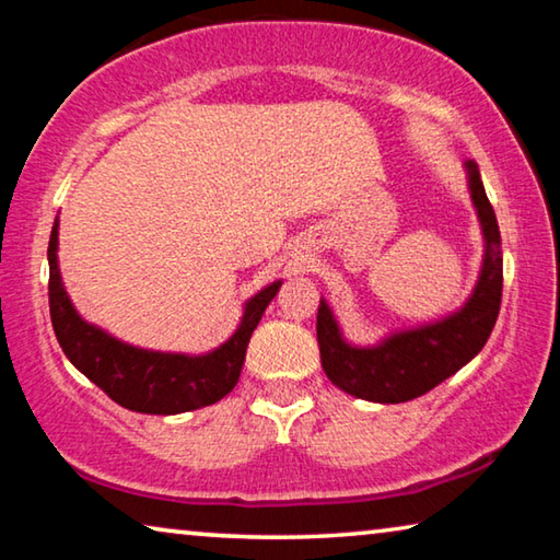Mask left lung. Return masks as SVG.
Returning <instances> with one entry per match:
<instances>
[{"label": "left lung", "instance_id": "8db88e82", "mask_svg": "<svg viewBox=\"0 0 560 560\" xmlns=\"http://www.w3.org/2000/svg\"><path fill=\"white\" fill-rule=\"evenodd\" d=\"M464 170L485 234V259H481L477 287L454 314L434 324L395 330L375 346L348 343L334 311L320 299L316 318L320 363L328 381L343 393L383 405L415 400L467 365L494 330L501 306V283H504L501 234L477 163L467 160Z\"/></svg>", "mask_w": 560, "mask_h": 560}]
</instances>
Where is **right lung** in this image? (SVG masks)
Returning <instances> with one entry per match:
<instances>
[{
    "label": "right lung",
    "mask_w": 560,
    "mask_h": 560,
    "mask_svg": "<svg viewBox=\"0 0 560 560\" xmlns=\"http://www.w3.org/2000/svg\"><path fill=\"white\" fill-rule=\"evenodd\" d=\"M56 252L59 220L54 222L49 240V311L61 350L113 402L145 415L200 410L232 393L240 381L254 328L281 289V281H273L254 293L244 303V314L234 334L210 353H163L122 343L103 328L83 320L63 289Z\"/></svg>",
    "instance_id": "add662e5"
}]
</instances>
